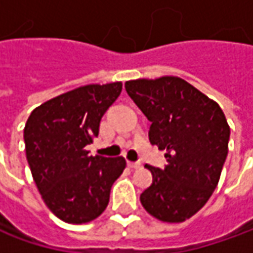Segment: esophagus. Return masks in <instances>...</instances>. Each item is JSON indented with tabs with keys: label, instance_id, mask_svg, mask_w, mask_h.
Here are the masks:
<instances>
[{
	"label": "esophagus",
	"instance_id": "34e87169",
	"mask_svg": "<svg viewBox=\"0 0 253 253\" xmlns=\"http://www.w3.org/2000/svg\"><path fill=\"white\" fill-rule=\"evenodd\" d=\"M126 165H128V168H131V169H139V168H141V163H139V162H128Z\"/></svg>",
	"mask_w": 253,
	"mask_h": 253
}]
</instances>
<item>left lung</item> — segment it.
Here are the masks:
<instances>
[{
    "instance_id": "8db88e82",
    "label": "left lung",
    "mask_w": 253,
    "mask_h": 253,
    "mask_svg": "<svg viewBox=\"0 0 253 253\" xmlns=\"http://www.w3.org/2000/svg\"><path fill=\"white\" fill-rule=\"evenodd\" d=\"M128 95L152 122L149 141L166 151L168 165H146L153 181L141 194L152 217L183 222L209 201L228 155L229 125L215 101L186 80L163 76L125 83Z\"/></svg>"
}]
</instances>
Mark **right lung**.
I'll use <instances>...</instances> for the list:
<instances>
[{
	"label": "right lung",
	"mask_w": 253,
	"mask_h": 253,
	"mask_svg": "<svg viewBox=\"0 0 253 253\" xmlns=\"http://www.w3.org/2000/svg\"><path fill=\"white\" fill-rule=\"evenodd\" d=\"M121 91V82L83 85L36 107L26 121L32 177L47 209L64 222L85 224L100 217L126 166L122 156H90L85 151Z\"/></svg>",
	"instance_id": "obj_1"
}]
</instances>
